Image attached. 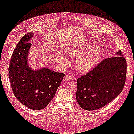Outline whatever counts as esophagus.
I'll return each mask as SVG.
<instances>
[{"label": "esophagus", "instance_id": "1", "mask_svg": "<svg viewBox=\"0 0 134 134\" xmlns=\"http://www.w3.org/2000/svg\"><path fill=\"white\" fill-rule=\"evenodd\" d=\"M71 79H72V77L69 75H68L65 77V79L66 80H71Z\"/></svg>", "mask_w": 134, "mask_h": 134}]
</instances>
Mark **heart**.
I'll use <instances>...</instances> for the list:
<instances>
[{
  "label": "heart",
  "mask_w": 134,
  "mask_h": 134,
  "mask_svg": "<svg viewBox=\"0 0 134 134\" xmlns=\"http://www.w3.org/2000/svg\"><path fill=\"white\" fill-rule=\"evenodd\" d=\"M89 45L84 44L68 52L71 56L77 57L75 62V66L80 72H87L90 70L101 56V51L99 48L89 49ZM57 60L62 64L68 62V59L62 55H59Z\"/></svg>",
  "instance_id": "1"
}]
</instances>
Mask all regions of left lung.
Listing matches in <instances>:
<instances>
[{"mask_svg": "<svg viewBox=\"0 0 134 134\" xmlns=\"http://www.w3.org/2000/svg\"><path fill=\"white\" fill-rule=\"evenodd\" d=\"M77 80L76 99L85 110L102 108L121 93L126 77V61L120 50Z\"/></svg>", "mask_w": 134, "mask_h": 134, "instance_id": "8db88e82", "label": "left lung"}]
</instances>
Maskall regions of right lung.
<instances>
[{"instance_id":"right-lung-1","label":"right lung","mask_w":134,"mask_h":134,"mask_svg":"<svg viewBox=\"0 0 134 134\" xmlns=\"http://www.w3.org/2000/svg\"><path fill=\"white\" fill-rule=\"evenodd\" d=\"M33 33L25 34L14 50L9 63V77L15 98L33 110L44 109L54 97L61 84L63 73L48 68L34 70L27 64L28 53Z\"/></svg>"}]
</instances>
